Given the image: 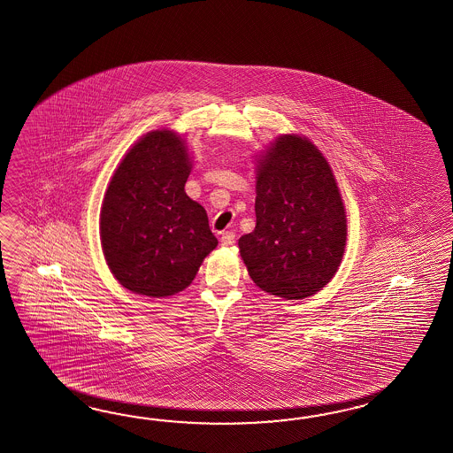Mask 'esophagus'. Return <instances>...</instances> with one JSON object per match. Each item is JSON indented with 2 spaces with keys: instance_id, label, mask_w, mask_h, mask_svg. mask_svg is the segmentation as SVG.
Listing matches in <instances>:
<instances>
[{
  "instance_id": "1",
  "label": "esophagus",
  "mask_w": 453,
  "mask_h": 453,
  "mask_svg": "<svg viewBox=\"0 0 453 453\" xmlns=\"http://www.w3.org/2000/svg\"><path fill=\"white\" fill-rule=\"evenodd\" d=\"M234 243V233L225 232L221 233L220 244L221 246H232Z\"/></svg>"
}]
</instances>
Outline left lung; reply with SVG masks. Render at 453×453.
Wrapping results in <instances>:
<instances>
[{"label": "left lung", "mask_w": 453, "mask_h": 453, "mask_svg": "<svg viewBox=\"0 0 453 453\" xmlns=\"http://www.w3.org/2000/svg\"><path fill=\"white\" fill-rule=\"evenodd\" d=\"M256 226L238 240L250 278L271 296L305 299L335 276L347 246V211L322 151L280 134L256 156Z\"/></svg>", "instance_id": "left-lung-1"}]
</instances>
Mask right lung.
Wrapping results in <instances>:
<instances>
[{"instance_id":"add662e5","label":"right lung","mask_w":453,"mask_h":453,"mask_svg":"<svg viewBox=\"0 0 453 453\" xmlns=\"http://www.w3.org/2000/svg\"><path fill=\"white\" fill-rule=\"evenodd\" d=\"M192 171L187 141L174 129H154L118 164L104 192L100 240L118 282L146 297L186 289L219 240L205 209L186 194Z\"/></svg>"}]
</instances>
